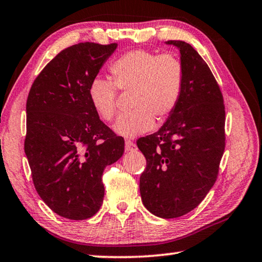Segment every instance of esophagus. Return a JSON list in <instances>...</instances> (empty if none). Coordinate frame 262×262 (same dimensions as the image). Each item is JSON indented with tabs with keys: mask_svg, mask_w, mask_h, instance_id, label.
Here are the masks:
<instances>
[{
	"mask_svg": "<svg viewBox=\"0 0 262 262\" xmlns=\"http://www.w3.org/2000/svg\"><path fill=\"white\" fill-rule=\"evenodd\" d=\"M135 148H136V145H135L134 142L130 141V140H126V142H125L126 151H132V150H134Z\"/></svg>",
	"mask_w": 262,
	"mask_h": 262,
	"instance_id": "obj_1",
	"label": "esophagus"
}]
</instances>
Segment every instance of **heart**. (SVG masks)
Masks as SVG:
<instances>
[{"instance_id": "obj_1", "label": "heart", "mask_w": 262, "mask_h": 262, "mask_svg": "<svg viewBox=\"0 0 262 262\" xmlns=\"http://www.w3.org/2000/svg\"><path fill=\"white\" fill-rule=\"evenodd\" d=\"M112 79L95 77L89 86V98L97 114L111 121L117 113L118 89L134 91L132 107L114 123L117 134L134 137L152 129L155 119L166 121L178 106L184 89V67L178 57L158 56L135 50L115 60L111 66Z\"/></svg>"}]
</instances>
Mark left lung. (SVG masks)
<instances>
[{
	"mask_svg": "<svg viewBox=\"0 0 262 262\" xmlns=\"http://www.w3.org/2000/svg\"><path fill=\"white\" fill-rule=\"evenodd\" d=\"M183 95L158 132L137 140L147 159L140 177L144 207L162 219H176L200 205L214 186L225 148L223 96L200 54L181 40Z\"/></svg>",
	"mask_w": 262,
	"mask_h": 262,
	"instance_id": "1",
	"label": "left lung"
}]
</instances>
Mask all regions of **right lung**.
Returning <instances> with one entry per match:
<instances>
[{
	"mask_svg": "<svg viewBox=\"0 0 262 262\" xmlns=\"http://www.w3.org/2000/svg\"><path fill=\"white\" fill-rule=\"evenodd\" d=\"M118 43L79 42L61 51L34 79L26 101L25 155L39 196L68 220L94 216L104 200V168L125 141L100 120L89 86Z\"/></svg>",
	"mask_w": 262,
	"mask_h": 262,
	"instance_id": "obj_1",
	"label": "right lung"
}]
</instances>
